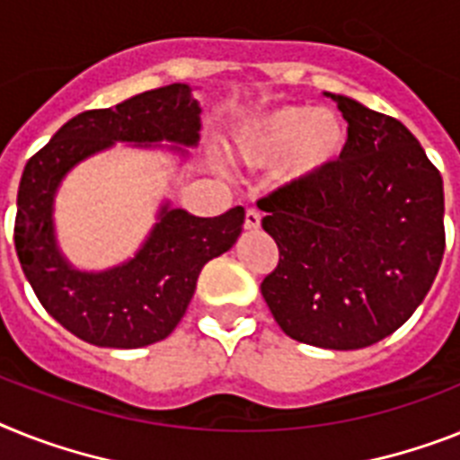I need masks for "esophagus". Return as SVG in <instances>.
<instances>
[{"instance_id":"1","label":"esophagus","mask_w":460,"mask_h":460,"mask_svg":"<svg viewBox=\"0 0 460 460\" xmlns=\"http://www.w3.org/2000/svg\"><path fill=\"white\" fill-rule=\"evenodd\" d=\"M244 227L246 230H258V227H261V211H256V208H249V211H246V218H244Z\"/></svg>"}]
</instances>
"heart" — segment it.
Here are the masks:
<instances>
[{
    "label": "heart",
    "instance_id": "obj_1",
    "mask_svg": "<svg viewBox=\"0 0 460 460\" xmlns=\"http://www.w3.org/2000/svg\"><path fill=\"white\" fill-rule=\"evenodd\" d=\"M348 147V124L339 112L307 105H277L239 119L227 134L234 162L249 169L279 166L287 183L324 176Z\"/></svg>",
    "mask_w": 460,
    "mask_h": 460
}]
</instances>
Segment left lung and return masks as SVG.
<instances>
[{
  "label": "left lung",
  "instance_id": "8db88e82",
  "mask_svg": "<svg viewBox=\"0 0 460 460\" xmlns=\"http://www.w3.org/2000/svg\"><path fill=\"white\" fill-rule=\"evenodd\" d=\"M329 96L348 121V147L324 176L258 202L279 249L261 294L294 341L358 350L397 332L430 291L444 256V188L400 119Z\"/></svg>",
  "mask_w": 460,
  "mask_h": 460
}]
</instances>
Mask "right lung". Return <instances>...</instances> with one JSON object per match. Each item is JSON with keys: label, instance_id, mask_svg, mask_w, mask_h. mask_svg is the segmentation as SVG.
I'll use <instances>...</instances> for the list:
<instances>
[{"label": "right lung", "instance_id": "add662e5", "mask_svg": "<svg viewBox=\"0 0 460 460\" xmlns=\"http://www.w3.org/2000/svg\"><path fill=\"white\" fill-rule=\"evenodd\" d=\"M199 112L188 84L146 91L72 117L25 164L13 227L18 261L44 310L77 339L124 350L166 339L188 310L204 265L237 242L242 207L199 218L166 202L136 256L110 270H77L56 244L53 197L72 166L117 140L146 147L166 140L185 153L178 146L199 140Z\"/></svg>", "mask_w": 460, "mask_h": 460}]
</instances>
